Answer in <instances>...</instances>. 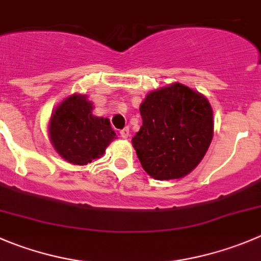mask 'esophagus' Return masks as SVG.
<instances>
[{
  "label": "esophagus",
  "mask_w": 261,
  "mask_h": 261,
  "mask_svg": "<svg viewBox=\"0 0 261 261\" xmlns=\"http://www.w3.org/2000/svg\"><path fill=\"white\" fill-rule=\"evenodd\" d=\"M129 136H130V132H129V128L121 129V130H120V137H121V138H124V140H126V138H128Z\"/></svg>",
  "instance_id": "1"
}]
</instances>
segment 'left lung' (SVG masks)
Instances as JSON below:
<instances>
[{"mask_svg": "<svg viewBox=\"0 0 261 261\" xmlns=\"http://www.w3.org/2000/svg\"><path fill=\"white\" fill-rule=\"evenodd\" d=\"M142 126L132 145L153 179H179L200 164L214 135L207 98L180 83L147 93L140 106Z\"/></svg>", "mask_w": 261, "mask_h": 261, "instance_id": "left-lung-1", "label": "left lung"}]
</instances>
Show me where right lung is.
<instances>
[{
  "label": "right lung",
  "mask_w": 261,
  "mask_h": 261,
  "mask_svg": "<svg viewBox=\"0 0 261 261\" xmlns=\"http://www.w3.org/2000/svg\"><path fill=\"white\" fill-rule=\"evenodd\" d=\"M93 103L86 95L74 93L51 114L48 136L56 152L74 165H87L105 153L115 140L108 118L92 114Z\"/></svg>",
  "instance_id": "right-lung-1"
}]
</instances>
